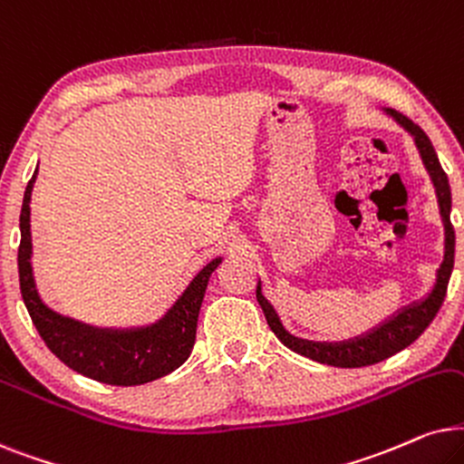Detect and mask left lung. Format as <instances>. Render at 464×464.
Wrapping results in <instances>:
<instances>
[{
	"label": "left lung",
	"mask_w": 464,
	"mask_h": 464,
	"mask_svg": "<svg viewBox=\"0 0 464 464\" xmlns=\"http://www.w3.org/2000/svg\"><path fill=\"white\" fill-rule=\"evenodd\" d=\"M394 121L399 122L401 127H405L407 131L413 135V141H416L420 157H422L424 168L429 169L430 180L435 184L437 201H440V212L443 218V228H446V252H443V263L440 271H437V282L435 288L430 290V295L426 296L420 304L405 307L403 312H399L397 316L388 320L378 329L367 333L365 337H356L352 342H342V343H320V342H307V339H299L290 335L288 331H284V326L277 318L265 296L261 295V286L256 288V301L261 305V310L267 318L269 329L276 333V337L290 348L296 354L312 358V361L323 362V365L331 367H342V369H354V367H367L375 365V362L384 361V358L397 354V352L405 350L407 345L416 342V339L422 335L426 326L433 323V318L440 312V307L446 299V290L450 276H452L454 267V227L450 222V208H452V193H450V182L446 171L441 169L440 159H437V152L433 144H430L429 135H426L422 129H420L416 122L407 119V116L394 112V110H388Z\"/></svg>",
	"instance_id": "8db88e82"
}]
</instances>
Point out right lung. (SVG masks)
Listing matches in <instances>:
<instances>
[{"mask_svg": "<svg viewBox=\"0 0 464 464\" xmlns=\"http://www.w3.org/2000/svg\"><path fill=\"white\" fill-rule=\"evenodd\" d=\"M35 174L27 182L21 208V246H18V280L31 320L48 350L73 372L112 386H140L159 380L182 365L190 356L197 335V318L208 280L220 258L208 263L176 305L157 324L133 331H106L63 318L42 304L31 274L29 201Z\"/></svg>", "mask_w": 464, "mask_h": 464, "instance_id": "add662e5", "label": "right lung"}]
</instances>
